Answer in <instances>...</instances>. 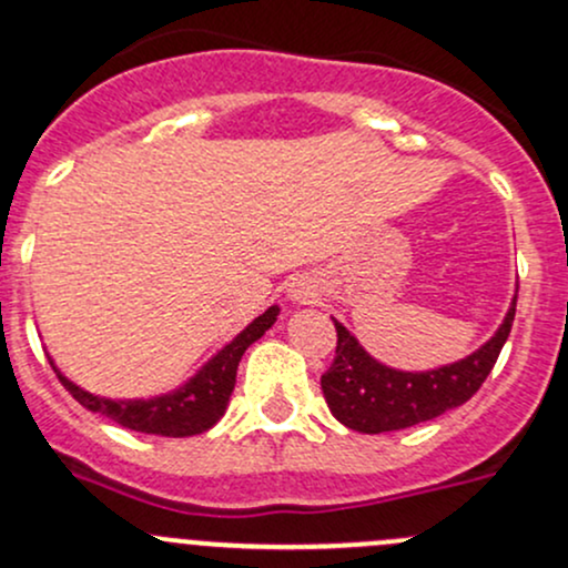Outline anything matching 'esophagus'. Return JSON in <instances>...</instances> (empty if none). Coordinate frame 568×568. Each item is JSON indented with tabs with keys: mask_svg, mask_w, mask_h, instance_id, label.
Here are the masks:
<instances>
[{
	"mask_svg": "<svg viewBox=\"0 0 568 568\" xmlns=\"http://www.w3.org/2000/svg\"><path fill=\"white\" fill-rule=\"evenodd\" d=\"M288 298L294 304H307L317 298V285L310 277H296L294 283L288 285Z\"/></svg>",
	"mask_w": 568,
	"mask_h": 568,
	"instance_id": "esophagus-1",
	"label": "esophagus"
}]
</instances>
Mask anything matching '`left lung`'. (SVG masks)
Wrapping results in <instances>:
<instances>
[{"label":"left lung","mask_w":568,"mask_h":568,"mask_svg":"<svg viewBox=\"0 0 568 568\" xmlns=\"http://www.w3.org/2000/svg\"><path fill=\"white\" fill-rule=\"evenodd\" d=\"M515 304L517 294L501 326L483 347L466 358L426 372H404L379 364L339 321H334L336 355L321 377L328 409L353 432L383 434L434 420L447 409L460 407L477 394L494 369L498 353L513 332Z\"/></svg>","instance_id":"1"}]
</instances>
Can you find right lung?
<instances>
[{"mask_svg":"<svg viewBox=\"0 0 568 568\" xmlns=\"http://www.w3.org/2000/svg\"><path fill=\"white\" fill-rule=\"evenodd\" d=\"M280 307L272 304L266 313H261L253 323H247L240 334L234 336L229 345H223L202 369L183 385L170 390V394L151 396V398H108L97 396L91 390L74 385L70 377L61 375L53 358L51 366L59 375L61 385L83 404L91 413H99L118 426L132 428L140 434H155V436H193L204 434L221 420L232 398L234 383H236V366H240L242 355L255 339H261L277 321Z\"/></svg>","mask_w":568,"mask_h":568,"instance_id":"add662e5","label":"right lung"}]
</instances>
